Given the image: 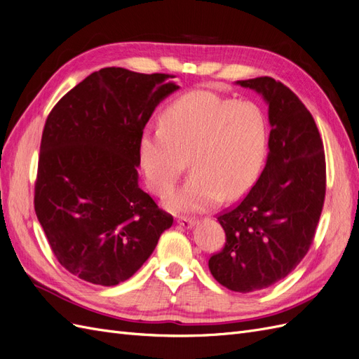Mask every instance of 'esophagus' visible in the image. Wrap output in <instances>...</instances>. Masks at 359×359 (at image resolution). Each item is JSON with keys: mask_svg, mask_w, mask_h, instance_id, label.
I'll return each instance as SVG.
<instances>
[{"mask_svg": "<svg viewBox=\"0 0 359 359\" xmlns=\"http://www.w3.org/2000/svg\"><path fill=\"white\" fill-rule=\"evenodd\" d=\"M177 223L182 227H187V229H189V227H191L194 224V219H190V217H186V215H181L177 219Z\"/></svg>", "mask_w": 359, "mask_h": 359, "instance_id": "obj_1", "label": "esophagus"}]
</instances>
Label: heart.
<instances>
[{
    "instance_id": "1",
    "label": "heart",
    "mask_w": 359,
    "mask_h": 359,
    "mask_svg": "<svg viewBox=\"0 0 359 359\" xmlns=\"http://www.w3.org/2000/svg\"><path fill=\"white\" fill-rule=\"evenodd\" d=\"M268 139V118L259 104L198 90L173 100L160 127L144 130L139 160L148 187L165 196L189 158L193 173L166 203L172 210L201 211L220 196L235 199L252 187L264 165Z\"/></svg>"
}]
</instances>
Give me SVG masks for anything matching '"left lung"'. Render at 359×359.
I'll return each mask as SVG.
<instances>
[{
	"mask_svg": "<svg viewBox=\"0 0 359 359\" xmlns=\"http://www.w3.org/2000/svg\"><path fill=\"white\" fill-rule=\"evenodd\" d=\"M269 107V154L247 196L217 215L224 247L208 266L219 283L250 293L273 286L307 255L320 219L327 165L316 123L298 95L269 76L238 81Z\"/></svg>",
	"mask_w": 359,
	"mask_h": 359,
	"instance_id": "left-lung-1",
	"label": "left lung"
}]
</instances>
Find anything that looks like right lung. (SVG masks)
<instances>
[{"mask_svg": "<svg viewBox=\"0 0 359 359\" xmlns=\"http://www.w3.org/2000/svg\"><path fill=\"white\" fill-rule=\"evenodd\" d=\"M173 74L106 67L53 106L43 128L34 210L58 262L115 286L154 252L173 217L137 186L139 140Z\"/></svg>", "mask_w": 359, "mask_h": 359, "instance_id": "1", "label": "right lung"}]
</instances>
